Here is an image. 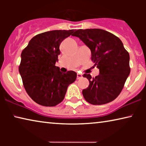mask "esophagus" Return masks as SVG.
<instances>
[{"label":"esophagus","instance_id":"34e87169","mask_svg":"<svg viewBox=\"0 0 146 146\" xmlns=\"http://www.w3.org/2000/svg\"><path fill=\"white\" fill-rule=\"evenodd\" d=\"M82 75L81 74H80V73L77 74V79H80V78H82Z\"/></svg>","mask_w":146,"mask_h":146}]
</instances>
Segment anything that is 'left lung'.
<instances>
[{"label": "left lung", "instance_id": "obj_1", "mask_svg": "<svg viewBox=\"0 0 146 146\" xmlns=\"http://www.w3.org/2000/svg\"><path fill=\"white\" fill-rule=\"evenodd\" d=\"M78 37L90 49L92 60L100 74L92 78L84 74L89 86L82 90L88 102L102 105L118 96L130 73L129 55L121 40L109 32L99 29H80L72 35Z\"/></svg>", "mask_w": 146, "mask_h": 146}]
</instances>
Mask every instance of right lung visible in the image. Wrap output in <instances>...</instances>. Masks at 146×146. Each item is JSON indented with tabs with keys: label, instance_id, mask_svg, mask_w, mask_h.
Listing matches in <instances>:
<instances>
[{
	"label": "right lung",
	"instance_id": "right-lung-1",
	"mask_svg": "<svg viewBox=\"0 0 146 146\" xmlns=\"http://www.w3.org/2000/svg\"><path fill=\"white\" fill-rule=\"evenodd\" d=\"M74 31L56 30L39 34L22 52L19 72L26 91L36 103L44 106L58 104L68 86L76 79L75 72L62 73L55 66L61 42Z\"/></svg>",
	"mask_w": 146,
	"mask_h": 146
}]
</instances>
